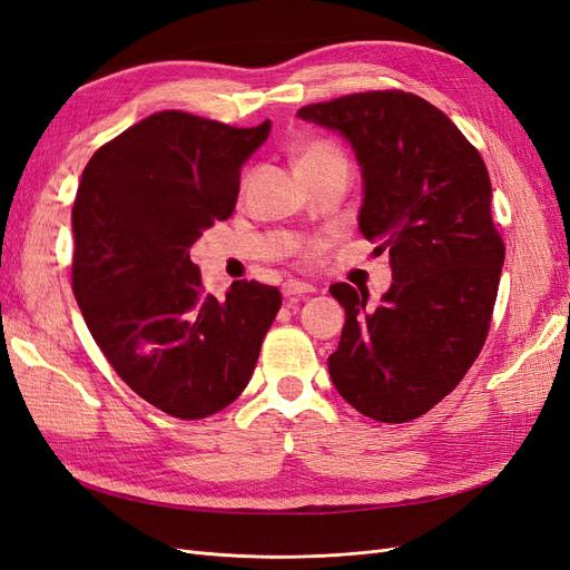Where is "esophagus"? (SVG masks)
Masks as SVG:
<instances>
[{"label":"esophagus","mask_w":570,"mask_h":570,"mask_svg":"<svg viewBox=\"0 0 570 570\" xmlns=\"http://www.w3.org/2000/svg\"><path fill=\"white\" fill-rule=\"evenodd\" d=\"M314 287L308 283H299V281H289L283 285V297L285 299H297V297H304V295H312Z\"/></svg>","instance_id":"esophagus-1"}]
</instances>
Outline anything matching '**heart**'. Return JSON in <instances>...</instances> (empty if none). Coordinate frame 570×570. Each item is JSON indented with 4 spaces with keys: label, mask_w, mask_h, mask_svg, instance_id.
I'll use <instances>...</instances> for the list:
<instances>
[{
    "label": "heart",
    "mask_w": 570,
    "mask_h": 570,
    "mask_svg": "<svg viewBox=\"0 0 570 570\" xmlns=\"http://www.w3.org/2000/svg\"><path fill=\"white\" fill-rule=\"evenodd\" d=\"M327 159H342V154L333 145H327V142H308L302 149H297L295 168L297 166H306V164L327 161Z\"/></svg>",
    "instance_id": "b5f03b06"
}]
</instances>
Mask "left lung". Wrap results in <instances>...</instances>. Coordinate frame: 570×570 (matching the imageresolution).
<instances>
[{
    "instance_id": "8db88e82",
    "label": "left lung",
    "mask_w": 570,
    "mask_h": 570,
    "mask_svg": "<svg viewBox=\"0 0 570 570\" xmlns=\"http://www.w3.org/2000/svg\"><path fill=\"white\" fill-rule=\"evenodd\" d=\"M297 116L352 145L364 178L358 230L390 254L394 281L375 308L364 289L331 287L347 321L327 371L364 416L413 421L461 383L490 331L504 243L485 161L438 107L402 90Z\"/></svg>"
}]
</instances>
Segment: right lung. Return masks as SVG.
Here are the masks:
<instances>
[{"mask_svg":"<svg viewBox=\"0 0 570 570\" xmlns=\"http://www.w3.org/2000/svg\"><path fill=\"white\" fill-rule=\"evenodd\" d=\"M271 120L233 128L159 111L99 147L73 204V295L101 354L132 392L183 421L206 419L247 387L278 287L235 281L204 295L189 258L237 202L243 164Z\"/></svg>","mask_w":570,"mask_h":570,"instance_id":"obj_1","label":"right lung"}]
</instances>
